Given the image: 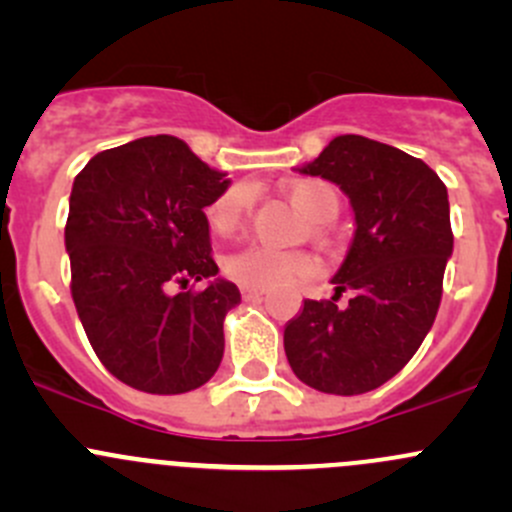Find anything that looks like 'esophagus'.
I'll return each mask as SVG.
<instances>
[{
  "mask_svg": "<svg viewBox=\"0 0 512 512\" xmlns=\"http://www.w3.org/2000/svg\"><path fill=\"white\" fill-rule=\"evenodd\" d=\"M262 294H265V289L262 287H242V297L245 299H260Z\"/></svg>",
  "mask_w": 512,
  "mask_h": 512,
  "instance_id": "1",
  "label": "esophagus"
}]
</instances>
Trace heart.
Masks as SVG:
<instances>
[{
    "mask_svg": "<svg viewBox=\"0 0 512 512\" xmlns=\"http://www.w3.org/2000/svg\"><path fill=\"white\" fill-rule=\"evenodd\" d=\"M287 198L299 213L317 225H327L339 213V195L322 180H297L287 188ZM250 208V190L232 188L208 208V223L218 235H232L245 223ZM225 275L245 287L285 285L312 270V260L302 252L275 250L267 245H247L223 260Z\"/></svg>",
    "mask_w": 512,
    "mask_h": 512,
    "instance_id": "b5f03b06",
    "label": "heart"
}]
</instances>
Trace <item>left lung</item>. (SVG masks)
I'll list each match as a JSON object with an SVG mask.
<instances>
[{
  "instance_id": "obj_1",
  "label": "left lung",
  "mask_w": 512,
  "mask_h": 512,
  "mask_svg": "<svg viewBox=\"0 0 512 512\" xmlns=\"http://www.w3.org/2000/svg\"><path fill=\"white\" fill-rule=\"evenodd\" d=\"M294 170L337 185L356 230L329 280L334 297L304 299L285 324L287 361L312 389L366 394L399 374L431 332L453 255L448 190L423 160L354 133ZM347 288L353 299L339 308Z\"/></svg>"
}]
</instances>
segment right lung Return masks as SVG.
<instances>
[{
    "mask_svg": "<svg viewBox=\"0 0 512 512\" xmlns=\"http://www.w3.org/2000/svg\"><path fill=\"white\" fill-rule=\"evenodd\" d=\"M175 136L96 153L76 175L64 245L71 294L98 359L123 384L173 396L213 379L240 289L218 277L205 208L230 178ZM209 282L200 293L175 284Z\"/></svg>",
    "mask_w": 512,
    "mask_h": 512,
    "instance_id": "obj_1",
    "label": "right lung"
}]
</instances>
